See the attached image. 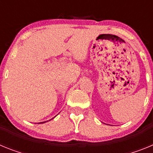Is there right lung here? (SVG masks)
Returning a JSON list of instances; mask_svg holds the SVG:
<instances>
[{"label": "right lung", "instance_id": "obj_1", "mask_svg": "<svg viewBox=\"0 0 153 153\" xmlns=\"http://www.w3.org/2000/svg\"><path fill=\"white\" fill-rule=\"evenodd\" d=\"M46 123V122H41V123Z\"/></svg>", "mask_w": 153, "mask_h": 153}]
</instances>
